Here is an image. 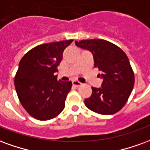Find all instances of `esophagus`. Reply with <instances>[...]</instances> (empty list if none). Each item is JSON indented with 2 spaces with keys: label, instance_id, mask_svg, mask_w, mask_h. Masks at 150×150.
I'll return each mask as SVG.
<instances>
[{
  "label": "esophagus",
  "instance_id": "esophagus-1",
  "mask_svg": "<svg viewBox=\"0 0 150 150\" xmlns=\"http://www.w3.org/2000/svg\"><path fill=\"white\" fill-rule=\"evenodd\" d=\"M72 84L75 86V87H79V86H81L82 85V83L80 82H79L78 80H72Z\"/></svg>",
  "mask_w": 150,
  "mask_h": 150
}]
</instances>
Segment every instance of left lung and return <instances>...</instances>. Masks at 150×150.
I'll return each mask as SVG.
<instances>
[{
	"instance_id": "8db88e82",
	"label": "left lung",
	"mask_w": 150,
	"mask_h": 150,
	"mask_svg": "<svg viewBox=\"0 0 150 150\" xmlns=\"http://www.w3.org/2000/svg\"><path fill=\"white\" fill-rule=\"evenodd\" d=\"M75 45L92 54L95 67L101 71V88H91L85 99L90 110L102 115L119 112L129 99L134 85V73L126 54L115 44L104 39L75 41Z\"/></svg>"
}]
</instances>
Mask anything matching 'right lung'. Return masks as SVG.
I'll use <instances>...</instances> for the list:
<instances>
[{"label": "right lung", "instance_id": "add662e5", "mask_svg": "<svg viewBox=\"0 0 150 150\" xmlns=\"http://www.w3.org/2000/svg\"><path fill=\"white\" fill-rule=\"evenodd\" d=\"M72 41L39 45L26 53L19 62L15 89L21 105L35 119L54 118L65 107L72 83L58 80L54 73L58 71L64 50Z\"/></svg>", "mask_w": 150, "mask_h": 150}]
</instances>
